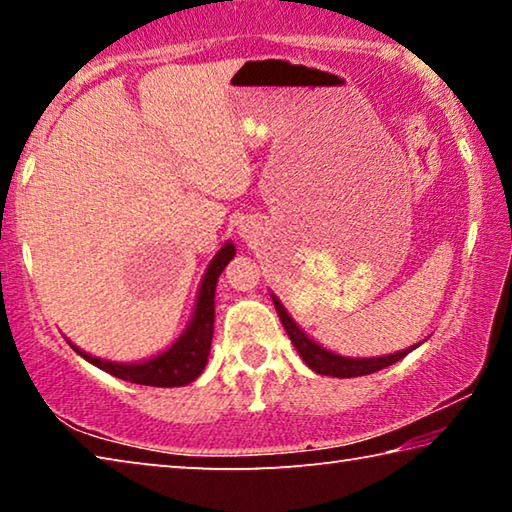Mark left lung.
Masks as SVG:
<instances>
[{"label": "left lung", "instance_id": "8db88e82", "mask_svg": "<svg viewBox=\"0 0 512 512\" xmlns=\"http://www.w3.org/2000/svg\"><path fill=\"white\" fill-rule=\"evenodd\" d=\"M273 305L277 309V316H280L284 329H287L291 343L296 345L298 354L302 357V361L307 366L318 372V375H329V377H361V375H370V372H377L386 366H393L395 361L404 359L413 348L404 350V352H395L388 354V357H377V359H348V357H339V354L327 352L320 348L318 343H314L311 339H307V334L293 323L291 316L287 314V309L280 305V300L273 296Z\"/></svg>", "mask_w": 512, "mask_h": 512}]
</instances>
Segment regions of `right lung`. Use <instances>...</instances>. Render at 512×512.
<instances>
[{"label": "right lung", "mask_w": 512, "mask_h": 512, "mask_svg": "<svg viewBox=\"0 0 512 512\" xmlns=\"http://www.w3.org/2000/svg\"><path fill=\"white\" fill-rule=\"evenodd\" d=\"M232 257H235V246L225 244L219 250V255L212 259V264L203 277L201 291H198L196 314H194L192 325L187 327V332L180 336V341L173 345L169 352H164L151 361L124 366V363H110V361H101L97 357H90V354L81 352L79 348L74 350L79 352L83 359L94 363L97 368L110 372L112 377L133 381V384L158 386V388L189 384V381H194L198 375H201L207 363V354H210L212 332H214L216 280H219L221 271Z\"/></svg>", "instance_id": "right-lung-1"}]
</instances>
